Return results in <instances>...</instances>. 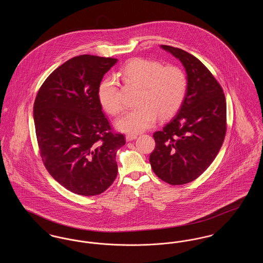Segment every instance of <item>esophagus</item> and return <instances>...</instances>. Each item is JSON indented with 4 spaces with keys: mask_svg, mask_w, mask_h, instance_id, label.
<instances>
[{
    "mask_svg": "<svg viewBox=\"0 0 263 263\" xmlns=\"http://www.w3.org/2000/svg\"><path fill=\"white\" fill-rule=\"evenodd\" d=\"M137 138V135H135V134H128V135H126V141H133V140H135Z\"/></svg>",
    "mask_w": 263,
    "mask_h": 263,
    "instance_id": "esophagus-1",
    "label": "esophagus"
}]
</instances>
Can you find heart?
Segmentation results:
<instances>
[{"instance_id": "heart-1", "label": "heart", "mask_w": 263, "mask_h": 263, "mask_svg": "<svg viewBox=\"0 0 263 263\" xmlns=\"http://www.w3.org/2000/svg\"><path fill=\"white\" fill-rule=\"evenodd\" d=\"M122 77L141 87L136 108L126 111L116 122L119 130L139 133L153 125L159 115L165 119L173 116L181 106L187 91L185 72L177 66H164L159 61L136 58L121 70ZM98 97L106 112L116 115L123 105L118 97L117 81L105 78L99 87Z\"/></svg>"}]
</instances>
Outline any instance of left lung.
Returning a JSON list of instances; mask_svg holds the SVG:
<instances>
[{
	"label": "left lung",
	"instance_id": "8db88e82",
	"mask_svg": "<svg viewBox=\"0 0 263 263\" xmlns=\"http://www.w3.org/2000/svg\"><path fill=\"white\" fill-rule=\"evenodd\" d=\"M162 48L182 63L188 87L176 115L154 133L150 163L164 182L181 185L200 176L217 157L227 132V104L221 85L199 59L177 47Z\"/></svg>",
	"mask_w": 263,
	"mask_h": 263
}]
</instances>
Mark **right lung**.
<instances>
[{
    "label": "right lung",
    "instance_id": "add662e5",
    "mask_svg": "<svg viewBox=\"0 0 263 263\" xmlns=\"http://www.w3.org/2000/svg\"><path fill=\"white\" fill-rule=\"evenodd\" d=\"M115 58L79 55L54 70L38 90L33 119L39 154L51 176L71 192L95 196L117 176L115 156L125 136L115 133L98 91Z\"/></svg>",
    "mask_w": 263,
    "mask_h": 263
}]
</instances>
